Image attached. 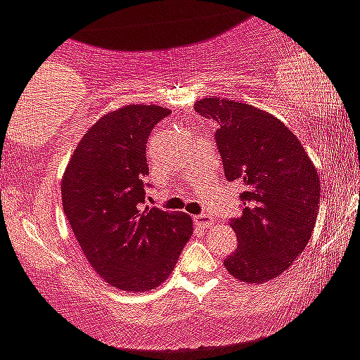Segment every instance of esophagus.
<instances>
[{"label": "esophagus", "instance_id": "obj_1", "mask_svg": "<svg viewBox=\"0 0 360 360\" xmlns=\"http://www.w3.org/2000/svg\"><path fill=\"white\" fill-rule=\"evenodd\" d=\"M194 222H196L200 228H208V226L214 224V219L210 217V214H200L194 217Z\"/></svg>", "mask_w": 360, "mask_h": 360}]
</instances>
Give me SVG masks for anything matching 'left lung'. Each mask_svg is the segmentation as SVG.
<instances>
[{"label":"left lung","instance_id":"left-lung-1","mask_svg":"<svg viewBox=\"0 0 360 360\" xmlns=\"http://www.w3.org/2000/svg\"><path fill=\"white\" fill-rule=\"evenodd\" d=\"M196 111L215 120L224 176L244 184L242 214L229 219L237 251L224 259L244 283H265L304 251L320 212V176L302 143L270 112L251 104L201 98Z\"/></svg>","mask_w":360,"mask_h":360}]
</instances>
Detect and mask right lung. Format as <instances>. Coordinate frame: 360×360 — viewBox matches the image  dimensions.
Returning a JSON list of instances; mask_svg holds the SVG:
<instances>
[{
    "label": "right lung",
    "mask_w": 360,
    "mask_h": 360,
    "mask_svg": "<svg viewBox=\"0 0 360 360\" xmlns=\"http://www.w3.org/2000/svg\"><path fill=\"white\" fill-rule=\"evenodd\" d=\"M169 115L123 105L102 116L75 146L61 182L63 212L95 272L123 292H148L173 272L193 237V219L145 201L146 141Z\"/></svg>",
    "instance_id": "1"
}]
</instances>
